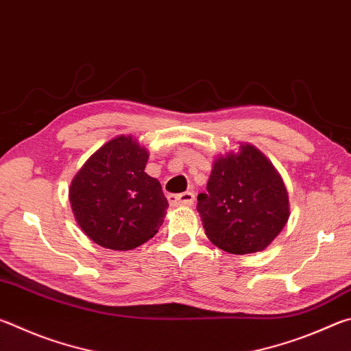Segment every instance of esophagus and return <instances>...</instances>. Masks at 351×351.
Wrapping results in <instances>:
<instances>
[{
  "label": "esophagus",
  "instance_id": "1",
  "mask_svg": "<svg viewBox=\"0 0 351 351\" xmlns=\"http://www.w3.org/2000/svg\"><path fill=\"white\" fill-rule=\"evenodd\" d=\"M169 201L171 206H192L195 201V193L184 192L180 195H169Z\"/></svg>",
  "mask_w": 351,
  "mask_h": 351
}]
</instances>
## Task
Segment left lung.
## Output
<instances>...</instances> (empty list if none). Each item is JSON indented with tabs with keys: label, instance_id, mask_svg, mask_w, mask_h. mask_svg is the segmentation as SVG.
<instances>
[{
	"label": "left lung",
	"instance_id": "1",
	"mask_svg": "<svg viewBox=\"0 0 351 351\" xmlns=\"http://www.w3.org/2000/svg\"><path fill=\"white\" fill-rule=\"evenodd\" d=\"M197 209L207 239L226 252L243 255L263 251L282 232L289 199L269 159L241 144L237 153L215 159Z\"/></svg>",
	"mask_w": 351,
	"mask_h": 351
}]
</instances>
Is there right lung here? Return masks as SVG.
Segmentation results:
<instances>
[{"instance_id": "right-lung-1", "label": "right lung", "mask_w": 351, "mask_h": 351, "mask_svg": "<svg viewBox=\"0 0 351 351\" xmlns=\"http://www.w3.org/2000/svg\"><path fill=\"white\" fill-rule=\"evenodd\" d=\"M148 152L132 136L102 145L77 171L69 201L77 223L99 246L130 251L153 239L169 207L156 178L145 173Z\"/></svg>"}]
</instances>
